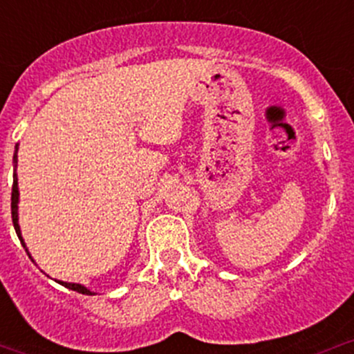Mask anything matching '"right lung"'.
<instances>
[{
  "instance_id": "1",
  "label": "right lung",
  "mask_w": 354,
  "mask_h": 354,
  "mask_svg": "<svg viewBox=\"0 0 354 354\" xmlns=\"http://www.w3.org/2000/svg\"><path fill=\"white\" fill-rule=\"evenodd\" d=\"M13 160L17 162V154L13 156ZM17 203H19V181H17V174H13V187H12V221H13V226H15V231H17V236L20 238V241H22V234H20V226H19V214H17ZM59 284L62 286H65L68 289H71V291H77V292H82V295H94L92 291H88L87 288L80 286V284H71V283H62L59 281Z\"/></svg>"
}]
</instances>
